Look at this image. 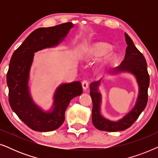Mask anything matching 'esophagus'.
Wrapping results in <instances>:
<instances>
[{"mask_svg":"<svg viewBox=\"0 0 158 158\" xmlns=\"http://www.w3.org/2000/svg\"><path fill=\"white\" fill-rule=\"evenodd\" d=\"M82 86H83V90H86L88 87V82L87 80H83V81H82Z\"/></svg>","mask_w":158,"mask_h":158,"instance_id":"1","label":"esophagus"}]
</instances>
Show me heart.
<instances>
[{"label":"heart","instance_id":"obj_1","mask_svg":"<svg viewBox=\"0 0 158 158\" xmlns=\"http://www.w3.org/2000/svg\"><path fill=\"white\" fill-rule=\"evenodd\" d=\"M111 49V47L108 44L103 42L96 43L91 45L86 52L85 57L88 60H97L100 58L105 55ZM116 59V55L114 53H111L105 57L104 63L109 64L111 62H113Z\"/></svg>","mask_w":158,"mask_h":158}]
</instances>
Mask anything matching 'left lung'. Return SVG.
I'll return each instance as SVG.
<instances>
[{
	"mask_svg": "<svg viewBox=\"0 0 158 158\" xmlns=\"http://www.w3.org/2000/svg\"><path fill=\"white\" fill-rule=\"evenodd\" d=\"M127 44L124 59L119 66L114 69V73L128 72L135 75L139 85V95L135 107L117 122L106 119L101 115V94L98 87L101 81L92 82L90 85V95L93 101L92 122L99 130L106 131H123L132 125L145 109L148 100V90L150 85V75L148 65L143 55L135 46L131 39L125 33Z\"/></svg>",
	"mask_w": 158,
	"mask_h": 158,
	"instance_id": "1",
	"label": "left lung"
}]
</instances>
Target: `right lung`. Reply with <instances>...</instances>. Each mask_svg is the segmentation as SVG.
I'll use <instances>...</instances> for the list:
<instances>
[{
	"label": "right lung",
	"instance_id": "1",
	"mask_svg": "<svg viewBox=\"0 0 158 158\" xmlns=\"http://www.w3.org/2000/svg\"><path fill=\"white\" fill-rule=\"evenodd\" d=\"M73 27L72 23L68 22L34 30L10 58L6 76L8 101L19 118L34 131H51L59 128L64 122V113L71 99L83 93L81 82L62 84L55 90L52 109L44 112L32 100L28 85L34 53L57 46Z\"/></svg>",
	"mask_w": 158,
	"mask_h": 158
}]
</instances>
